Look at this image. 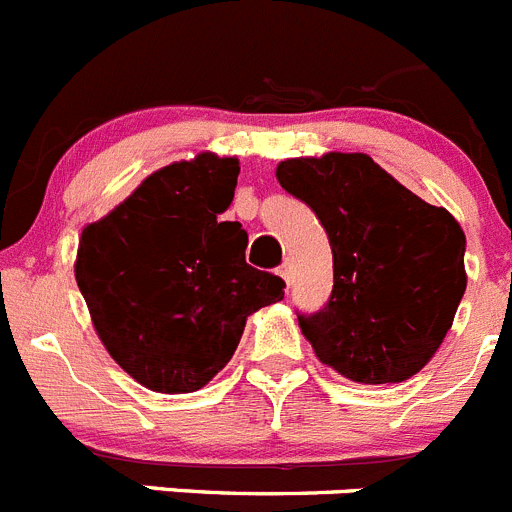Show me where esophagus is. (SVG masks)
<instances>
[{
    "label": "esophagus",
    "instance_id": "esophagus-1",
    "mask_svg": "<svg viewBox=\"0 0 512 512\" xmlns=\"http://www.w3.org/2000/svg\"><path fill=\"white\" fill-rule=\"evenodd\" d=\"M278 275L285 280V285H290V265H288V262L278 267Z\"/></svg>",
    "mask_w": 512,
    "mask_h": 512
}]
</instances>
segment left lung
<instances>
[{
	"label": "left lung",
	"instance_id": "8db88e82",
	"mask_svg": "<svg viewBox=\"0 0 512 512\" xmlns=\"http://www.w3.org/2000/svg\"><path fill=\"white\" fill-rule=\"evenodd\" d=\"M275 176L319 216L334 255L329 303L298 316L316 357L365 385L423 370L467 288V239L457 219L365 153L290 158Z\"/></svg>",
	"mask_w": 512,
	"mask_h": 512
}]
</instances>
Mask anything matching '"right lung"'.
<instances>
[{
    "label": "right lung",
    "instance_id": "obj_1",
    "mask_svg": "<svg viewBox=\"0 0 512 512\" xmlns=\"http://www.w3.org/2000/svg\"><path fill=\"white\" fill-rule=\"evenodd\" d=\"M237 158L201 153L147 176L78 239L76 283L101 344L155 393H193L232 359L245 321L285 283L245 262L247 232L222 222Z\"/></svg>",
    "mask_w": 512,
    "mask_h": 512
}]
</instances>
